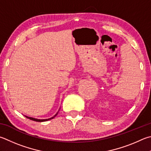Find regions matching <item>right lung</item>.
Listing matches in <instances>:
<instances>
[{
  "label": "right lung",
  "mask_w": 151,
  "mask_h": 151,
  "mask_svg": "<svg viewBox=\"0 0 151 151\" xmlns=\"http://www.w3.org/2000/svg\"><path fill=\"white\" fill-rule=\"evenodd\" d=\"M57 114H58V112H57V113L55 115V116H54L53 117H51V118H49V119H35V118H34V117H31L26 116H25L26 117H27V118H28V119H31V120H33V121H35V122H46V121H48V120H50V119H51L54 118V117L57 116Z\"/></svg>",
  "instance_id": "add662e5"
}]
</instances>
